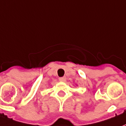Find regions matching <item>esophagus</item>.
Masks as SVG:
<instances>
[{
  "instance_id": "obj_1",
  "label": "esophagus",
  "mask_w": 126,
  "mask_h": 126,
  "mask_svg": "<svg viewBox=\"0 0 126 126\" xmlns=\"http://www.w3.org/2000/svg\"><path fill=\"white\" fill-rule=\"evenodd\" d=\"M59 80L60 82H65L66 81V77H62V78H59Z\"/></svg>"
}]
</instances>
